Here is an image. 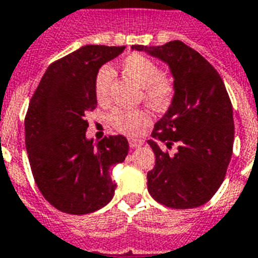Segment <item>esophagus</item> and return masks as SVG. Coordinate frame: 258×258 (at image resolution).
I'll return each instance as SVG.
<instances>
[{"label": "esophagus", "mask_w": 258, "mask_h": 258, "mask_svg": "<svg viewBox=\"0 0 258 258\" xmlns=\"http://www.w3.org/2000/svg\"><path fill=\"white\" fill-rule=\"evenodd\" d=\"M142 140H139V139H129V146L132 148H136V147H140L142 146Z\"/></svg>", "instance_id": "1"}]
</instances>
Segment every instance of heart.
<instances>
[{"label":"heart","mask_w":258,"mask_h":258,"mask_svg":"<svg viewBox=\"0 0 258 258\" xmlns=\"http://www.w3.org/2000/svg\"><path fill=\"white\" fill-rule=\"evenodd\" d=\"M121 71L143 88V97L154 110H166L172 104L176 89L170 78L161 74V69L152 59L142 53H131L121 61ZM112 70L101 67L96 75L95 95L99 103H106L110 95ZM150 115L144 110L116 108L110 114V122L116 131L136 136L150 123Z\"/></svg>","instance_id":"b5f03b06"}]
</instances>
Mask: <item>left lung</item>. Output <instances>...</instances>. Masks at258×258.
<instances>
[{
    "instance_id": "1",
    "label": "left lung",
    "mask_w": 258,
    "mask_h": 258,
    "mask_svg": "<svg viewBox=\"0 0 258 258\" xmlns=\"http://www.w3.org/2000/svg\"><path fill=\"white\" fill-rule=\"evenodd\" d=\"M132 49L168 63L176 89L148 140L155 154L148 192L168 208L202 206L224 181L234 147L232 104L224 82L202 54L181 41Z\"/></svg>"
}]
</instances>
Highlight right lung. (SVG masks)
Returning <instances> with one entry per match:
<instances>
[{
  "mask_svg": "<svg viewBox=\"0 0 258 258\" xmlns=\"http://www.w3.org/2000/svg\"><path fill=\"white\" fill-rule=\"evenodd\" d=\"M125 46L85 45L45 71L24 119L26 148L35 184L53 208L88 214L110 202L116 184L111 166L125 161L126 137L86 139V115L97 106L95 80L101 66Z\"/></svg>",
  "mask_w": 258,
  "mask_h": 258,
  "instance_id": "1",
  "label": "right lung"
}]
</instances>
